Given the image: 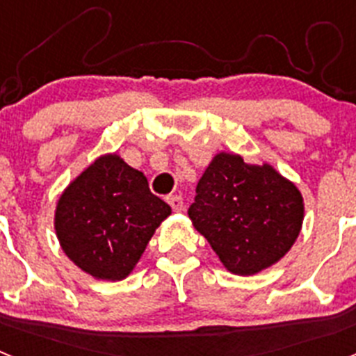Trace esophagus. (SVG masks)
Segmentation results:
<instances>
[{
    "label": "esophagus",
    "mask_w": 356,
    "mask_h": 356,
    "mask_svg": "<svg viewBox=\"0 0 356 356\" xmlns=\"http://www.w3.org/2000/svg\"><path fill=\"white\" fill-rule=\"evenodd\" d=\"M168 203L171 205V209L175 212H180L184 209V200H181V196H168Z\"/></svg>",
    "instance_id": "1"
}]
</instances>
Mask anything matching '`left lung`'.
I'll return each mask as SVG.
<instances>
[{
    "label": "left lung",
    "mask_w": 356,
    "mask_h": 356,
    "mask_svg": "<svg viewBox=\"0 0 356 356\" xmlns=\"http://www.w3.org/2000/svg\"><path fill=\"white\" fill-rule=\"evenodd\" d=\"M303 216V197L292 181L269 163H246L225 151L209 163L188 207L194 228L238 276L257 275L285 257Z\"/></svg>",
    "instance_id": "obj_1"
}]
</instances>
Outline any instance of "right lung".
Segmentation results:
<instances>
[{
    "mask_svg": "<svg viewBox=\"0 0 356 356\" xmlns=\"http://www.w3.org/2000/svg\"><path fill=\"white\" fill-rule=\"evenodd\" d=\"M168 216L171 207L151 194L146 176L110 153L94 160L62 193L55 232L81 271L119 282L134 271Z\"/></svg>",
    "mask_w": 356,
    "mask_h": 356,
    "instance_id": "add662e5",
    "label": "right lung"
}]
</instances>
